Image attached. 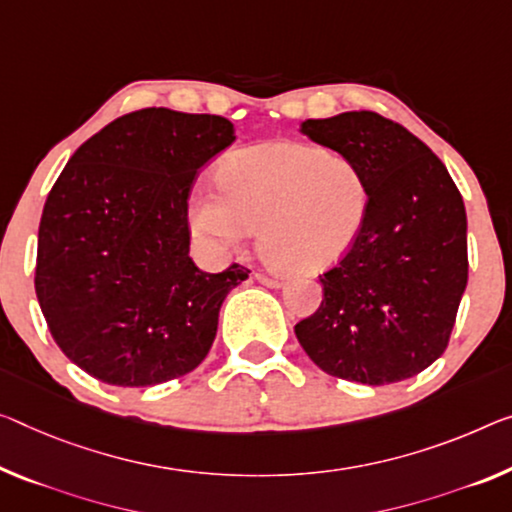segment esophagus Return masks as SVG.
<instances>
[{
    "label": "esophagus",
    "mask_w": 512,
    "mask_h": 512,
    "mask_svg": "<svg viewBox=\"0 0 512 512\" xmlns=\"http://www.w3.org/2000/svg\"><path fill=\"white\" fill-rule=\"evenodd\" d=\"M256 281L263 283V286H267V288H281L283 286V281L279 277H270V274H263V272L256 274Z\"/></svg>",
    "instance_id": "1"
}]
</instances>
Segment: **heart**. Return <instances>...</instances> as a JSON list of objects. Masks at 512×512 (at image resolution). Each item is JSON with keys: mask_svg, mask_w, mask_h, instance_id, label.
<instances>
[{"mask_svg": "<svg viewBox=\"0 0 512 512\" xmlns=\"http://www.w3.org/2000/svg\"><path fill=\"white\" fill-rule=\"evenodd\" d=\"M219 192L192 201V231L212 251H233L258 229L272 265L322 272L357 245L373 187L355 157L306 141H270L231 153L217 169Z\"/></svg>", "mask_w": 512, "mask_h": 512, "instance_id": "heart-1", "label": "heart"}]
</instances>
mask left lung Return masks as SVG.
Masks as SVG:
<instances>
[{
  "mask_svg": "<svg viewBox=\"0 0 512 512\" xmlns=\"http://www.w3.org/2000/svg\"><path fill=\"white\" fill-rule=\"evenodd\" d=\"M302 135L361 162L373 208L357 245L320 277L295 336L322 371L391 384L442 357L467 288V212L444 162L375 112L309 119Z\"/></svg>",
  "mask_w": 512,
  "mask_h": 512,
  "instance_id": "1",
  "label": "left lung"
}]
</instances>
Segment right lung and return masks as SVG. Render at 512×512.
<instances>
[{"label": "right lung", "instance_id": "add662e5", "mask_svg": "<svg viewBox=\"0 0 512 512\" xmlns=\"http://www.w3.org/2000/svg\"><path fill=\"white\" fill-rule=\"evenodd\" d=\"M233 141L224 116L139 109L86 139L47 194L36 297L61 352L96 380L153 387L206 359L249 270L194 265L187 196Z\"/></svg>", "mask_w": 512, "mask_h": 512}]
</instances>
